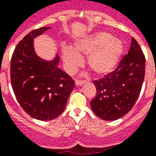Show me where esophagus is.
I'll return each mask as SVG.
<instances>
[{
	"label": "esophagus",
	"mask_w": 156,
	"mask_h": 156,
	"mask_svg": "<svg viewBox=\"0 0 156 156\" xmlns=\"http://www.w3.org/2000/svg\"><path fill=\"white\" fill-rule=\"evenodd\" d=\"M83 83H84V81L83 80H76L75 81V84L77 86H81V85H83Z\"/></svg>",
	"instance_id": "obj_1"
}]
</instances>
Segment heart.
Here are the masks:
<instances>
[{
  "instance_id": "obj_1",
  "label": "heart",
  "mask_w": 156,
  "mask_h": 156,
  "mask_svg": "<svg viewBox=\"0 0 156 156\" xmlns=\"http://www.w3.org/2000/svg\"><path fill=\"white\" fill-rule=\"evenodd\" d=\"M123 44L121 40L113 38L106 32H100L74 44V49L66 46L63 50V59L69 72H73L82 65L80 56L87 57V65L96 75L110 73L117 65L123 54Z\"/></svg>"
}]
</instances>
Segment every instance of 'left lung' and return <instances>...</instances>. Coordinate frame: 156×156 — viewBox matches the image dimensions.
I'll return each mask as SVG.
<instances>
[{
	"mask_svg": "<svg viewBox=\"0 0 156 156\" xmlns=\"http://www.w3.org/2000/svg\"><path fill=\"white\" fill-rule=\"evenodd\" d=\"M146 59L136 39L117 68L99 80L93 81L97 95L91 110L104 120H116L128 114L141 92L145 77Z\"/></svg>",
	"mask_w": 156,
	"mask_h": 156,
	"instance_id": "1",
	"label": "left lung"
}]
</instances>
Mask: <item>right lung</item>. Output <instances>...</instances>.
Listing matches in <instances>:
<instances>
[{
  "mask_svg": "<svg viewBox=\"0 0 156 156\" xmlns=\"http://www.w3.org/2000/svg\"><path fill=\"white\" fill-rule=\"evenodd\" d=\"M51 28L34 29L18 43L10 61L11 86L20 106L31 117L51 120L65 110L74 81L58 68L59 57L51 61L38 57L33 39Z\"/></svg>",
  "mask_w": 156,
  "mask_h": 156,
  "instance_id": "add662e5",
  "label": "right lung"
}]
</instances>
